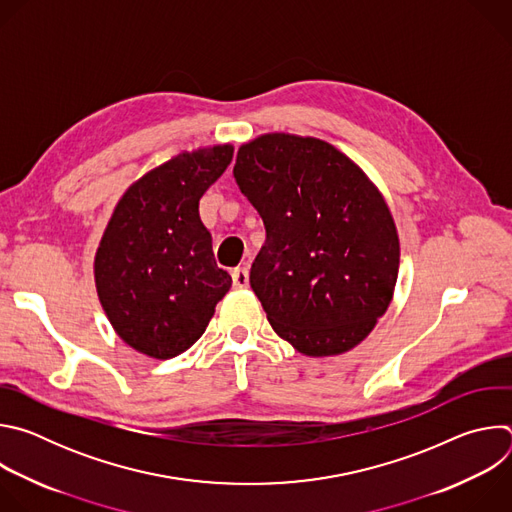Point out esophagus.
I'll return each mask as SVG.
<instances>
[{
    "instance_id": "esophagus-1",
    "label": "esophagus",
    "mask_w": 512,
    "mask_h": 512,
    "mask_svg": "<svg viewBox=\"0 0 512 512\" xmlns=\"http://www.w3.org/2000/svg\"><path fill=\"white\" fill-rule=\"evenodd\" d=\"M233 285L237 289H243V287L249 285V269L247 267H237L233 271Z\"/></svg>"
}]
</instances>
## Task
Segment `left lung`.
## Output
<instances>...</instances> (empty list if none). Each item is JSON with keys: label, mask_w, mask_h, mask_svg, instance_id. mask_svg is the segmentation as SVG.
Returning <instances> with one entry per match:
<instances>
[{"label": "left lung", "mask_w": 512, "mask_h": 512, "mask_svg": "<svg viewBox=\"0 0 512 512\" xmlns=\"http://www.w3.org/2000/svg\"><path fill=\"white\" fill-rule=\"evenodd\" d=\"M233 174L265 225L249 281L271 328L308 356L360 344L387 312L399 271L377 186L334 145L289 133L243 143Z\"/></svg>", "instance_id": "left-lung-1"}]
</instances>
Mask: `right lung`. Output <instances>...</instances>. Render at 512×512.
<instances>
[{"instance_id":"1","label":"right lung","mask_w":512,"mask_h":512,"mask_svg":"<svg viewBox=\"0 0 512 512\" xmlns=\"http://www.w3.org/2000/svg\"><path fill=\"white\" fill-rule=\"evenodd\" d=\"M231 160L229 143L184 152L133 182L113 210L95 255L97 294L119 338L145 356L188 350L233 283L198 214Z\"/></svg>"}]
</instances>
